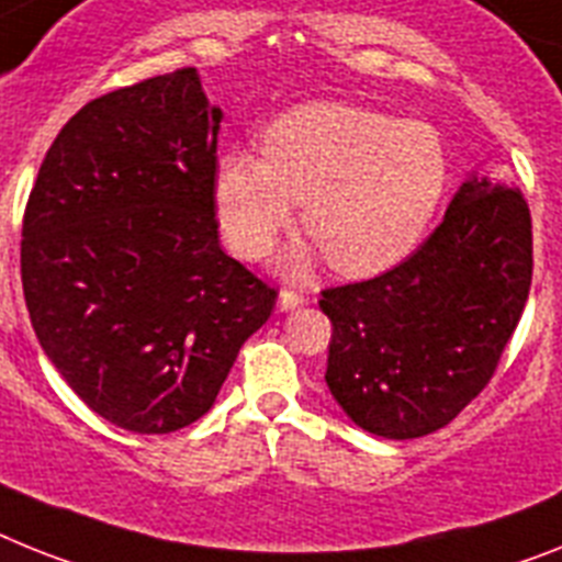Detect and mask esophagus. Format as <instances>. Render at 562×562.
I'll return each instance as SVG.
<instances>
[{
  "instance_id": "1",
  "label": "esophagus",
  "mask_w": 562,
  "mask_h": 562,
  "mask_svg": "<svg viewBox=\"0 0 562 562\" xmlns=\"http://www.w3.org/2000/svg\"><path fill=\"white\" fill-rule=\"evenodd\" d=\"M305 303V294L303 291H294V289H282L280 291V308L289 311V308H296V305Z\"/></svg>"
}]
</instances>
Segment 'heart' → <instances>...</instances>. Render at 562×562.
<instances>
[{"label":"heart","instance_id":"obj_1","mask_svg":"<svg viewBox=\"0 0 562 562\" xmlns=\"http://www.w3.org/2000/svg\"><path fill=\"white\" fill-rule=\"evenodd\" d=\"M262 154L220 159L216 209L231 248L266 257L303 202L305 231L351 277L385 271L417 248L451 173L434 125L342 102L282 113L262 134ZM291 266L303 268L305 254Z\"/></svg>","mask_w":562,"mask_h":562}]
</instances>
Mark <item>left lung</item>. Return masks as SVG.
Here are the masks:
<instances>
[{
	"mask_svg": "<svg viewBox=\"0 0 562 562\" xmlns=\"http://www.w3.org/2000/svg\"><path fill=\"white\" fill-rule=\"evenodd\" d=\"M531 268L522 191L471 177L405 262L323 291L334 400L389 440L449 426L497 371L529 300Z\"/></svg>",
	"mask_w": 562,
	"mask_h": 562,
	"instance_id": "left-lung-1",
	"label": "left lung"
}]
</instances>
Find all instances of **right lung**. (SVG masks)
<instances>
[{"mask_svg": "<svg viewBox=\"0 0 562 562\" xmlns=\"http://www.w3.org/2000/svg\"><path fill=\"white\" fill-rule=\"evenodd\" d=\"M223 111L196 68L79 108L22 216V291L65 383L108 423L171 434L214 405L277 289L220 248Z\"/></svg>", "mask_w": 562, "mask_h": 562, "instance_id": "right-lung-1", "label": "right lung"}]
</instances>
